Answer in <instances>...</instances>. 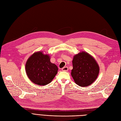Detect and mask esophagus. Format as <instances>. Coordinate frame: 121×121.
<instances>
[{
	"label": "esophagus",
	"mask_w": 121,
	"mask_h": 121,
	"mask_svg": "<svg viewBox=\"0 0 121 121\" xmlns=\"http://www.w3.org/2000/svg\"><path fill=\"white\" fill-rule=\"evenodd\" d=\"M68 69H68V67H64L63 68H62L61 70L63 71L67 72V71H68Z\"/></svg>",
	"instance_id": "esophagus-1"
}]
</instances>
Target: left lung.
<instances>
[{
  "label": "left lung",
  "mask_w": 121,
  "mask_h": 121,
  "mask_svg": "<svg viewBox=\"0 0 121 121\" xmlns=\"http://www.w3.org/2000/svg\"><path fill=\"white\" fill-rule=\"evenodd\" d=\"M71 75L75 82L81 87L92 84L97 78L99 67L94 57L82 52L75 55L72 61Z\"/></svg>",
  "instance_id": "left-lung-1"
}]
</instances>
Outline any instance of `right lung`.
Here are the masks:
<instances>
[{
	"label": "right lung",
	"instance_id": "obj_1",
	"mask_svg": "<svg viewBox=\"0 0 121 121\" xmlns=\"http://www.w3.org/2000/svg\"><path fill=\"white\" fill-rule=\"evenodd\" d=\"M48 54L42 52L34 53L26 64V72L31 81L39 85L50 83L57 73L58 68L50 62Z\"/></svg>",
	"mask_w": 121,
	"mask_h": 121
}]
</instances>
